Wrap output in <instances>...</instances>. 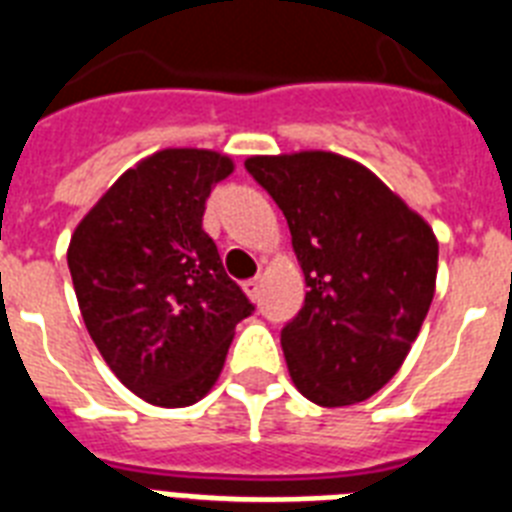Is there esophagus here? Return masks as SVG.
Returning <instances> with one entry per match:
<instances>
[{
    "label": "esophagus",
    "instance_id": "34e87169",
    "mask_svg": "<svg viewBox=\"0 0 512 512\" xmlns=\"http://www.w3.org/2000/svg\"><path fill=\"white\" fill-rule=\"evenodd\" d=\"M244 294H247L249 299H257V294H260V281L257 278H249V281H244Z\"/></svg>",
    "mask_w": 512,
    "mask_h": 512
}]
</instances>
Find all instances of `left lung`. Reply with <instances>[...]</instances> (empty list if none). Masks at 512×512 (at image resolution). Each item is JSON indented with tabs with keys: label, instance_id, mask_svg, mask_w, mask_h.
Wrapping results in <instances>:
<instances>
[{
	"label": "left lung",
	"instance_id": "left-lung-1",
	"mask_svg": "<svg viewBox=\"0 0 512 512\" xmlns=\"http://www.w3.org/2000/svg\"><path fill=\"white\" fill-rule=\"evenodd\" d=\"M244 168L281 207L305 273V305L281 331L294 386L323 407L368 400L400 371L429 313L434 231L334 152L249 157Z\"/></svg>",
	"mask_w": 512,
	"mask_h": 512
}]
</instances>
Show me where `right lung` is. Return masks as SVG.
<instances>
[{
    "mask_svg": "<svg viewBox=\"0 0 512 512\" xmlns=\"http://www.w3.org/2000/svg\"><path fill=\"white\" fill-rule=\"evenodd\" d=\"M234 173L213 149H160L126 170L68 247L89 336L120 384L160 407L202 400L236 323L255 305L202 228L205 202Z\"/></svg>",
    "mask_w": 512,
    "mask_h": 512,
    "instance_id": "obj_1",
    "label": "right lung"
}]
</instances>
